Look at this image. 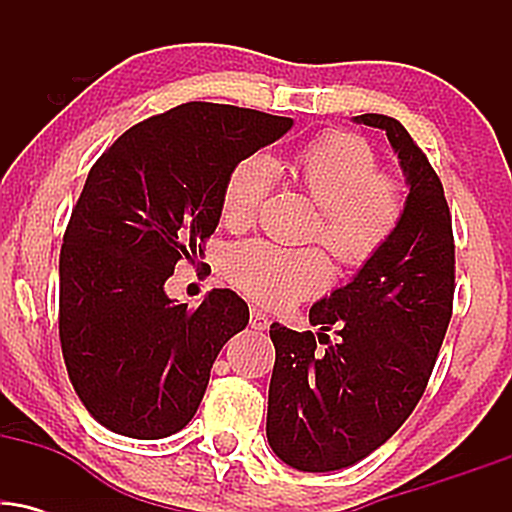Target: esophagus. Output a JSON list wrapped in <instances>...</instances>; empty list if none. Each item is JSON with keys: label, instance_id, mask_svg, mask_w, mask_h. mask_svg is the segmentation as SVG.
Masks as SVG:
<instances>
[{"label": "esophagus", "instance_id": "esophagus-1", "mask_svg": "<svg viewBox=\"0 0 512 512\" xmlns=\"http://www.w3.org/2000/svg\"><path fill=\"white\" fill-rule=\"evenodd\" d=\"M250 327H252V330H267V327H269V317L264 315L262 310L252 308L250 310Z\"/></svg>", "mask_w": 512, "mask_h": 512}]
</instances>
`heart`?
I'll return each mask as SVG.
<instances>
[{
	"label": "heart",
	"instance_id": "1",
	"mask_svg": "<svg viewBox=\"0 0 512 512\" xmlns=\"http://www.w3.org/2000/svg\"><path fill=\"white\" fill-rule=\"evenodd\" d=\"M378 168L373 146L349 132L322 134L289 163L293 182L320 207L310 236L344 267H363L378 257L402 226L407 209L402 180ZM272 180L267 156L252 154L238 161L223 182L221 221L236 231L248 228ZM223 274L255 301L284 308L325 289L330 262L320 248L245 240L226 252Z\"/></svg>",
	"mask_w": 512,
	"mask_h": 512
}]
</instances>
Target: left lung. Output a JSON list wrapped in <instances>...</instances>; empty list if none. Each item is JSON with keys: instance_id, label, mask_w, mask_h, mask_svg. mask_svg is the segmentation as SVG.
<instances>
[{"instance_id": "1", "label": "left lung", "mask_w": 512, "mask_h": 512, "mask_svg": "<svg viewBox=\"0 0 512 512\" xmlns=\"http://www.w3.org/2000/svg\"><path fill=\"white\" fill-rule=\"evenodd\" d=\"M356 122L385 129L409 197L387 248L310 308L320 332L269 327L267 440L301 472L351 467L409 419L452 317L455 238L443 182L397 120L366 113ZM327 331L338 334L334 343Z\"/></svg>"}]
</instances>
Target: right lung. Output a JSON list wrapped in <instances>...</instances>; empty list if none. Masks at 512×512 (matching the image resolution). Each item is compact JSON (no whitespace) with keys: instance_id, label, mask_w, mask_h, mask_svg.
I'll return each instance as SVG.
<instances>
[{"instance_id":"add662e5","label":"right lung","mask_w":512,"mask_h":512,"mask_svg":"<svg viewBox=\"0 0 512 512\" xmlns=\"http://www.w3.org/2000/svg\"><path fill=\"white\" fill-rule=\"evenodd\" d=\"M291 125L236 105L182 103L129 127L88 170L60 252V344L101 426L156 440L190 424L216 356L250 313L231 289L187 308L163 284L216 231L231 168Z\"/></svg>"}]
</instances>
